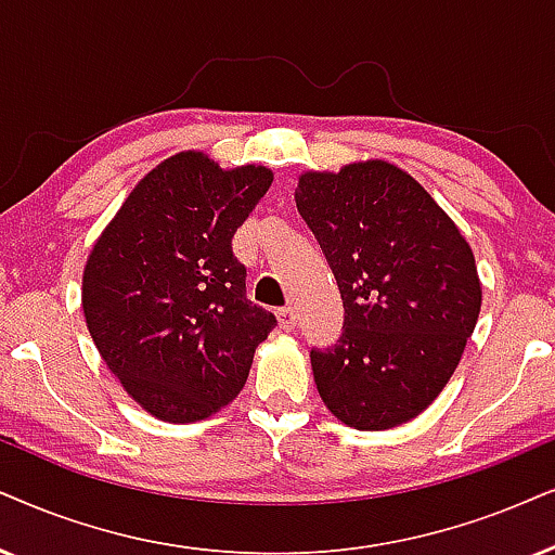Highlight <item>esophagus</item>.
Listing matches in <instances>:
<instances>
[{"mask_svg":"<svg viewBox=\"0 0 555 555\" xmlns=\"http://www.w3.org/2000/svg\"><path fill=\"white\" fill-rule=\"evenodd\" d=\"M276 318H279V327L286 330V333L297 327V312H294L292 307H282V310L276 312Z\"/></svg>","mask_w":555,"mask_h":555,"instance_id":"1","label":"esophagus"}]
</instances>
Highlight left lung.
I'll list each match as a JSON object with an SVG mask.
<instances>
[{
  "label": "left lung",
  "instance_id": "1",
  "mask_svg": "<svg viewBox=\"0 0 555 555\" xmlns=\"http://www.w3.org/2000/svg\"><path fill=\"white\" fill-rule=\"evenodd\" d=\"M294 199L346 310L338 343L310 353L322 402L356 430L410 423L451 382L479 320L472 245L420 181L382 158L305 171Z\"/></svg>",
  "mask_w": 555,
  "mask_h": 555
}]
</instances>
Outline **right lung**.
I'll use <instances>...</instances> for the list:
<instances>
[{
	"instance_id": "right-lung-1",
	"label": "right lung",
	"mask_w": 555,
	"mask_h": 555,
	"mask_svg": "<svg viewBox=\"0 0 555 555\" xmlns=\"http://www.w3.org/2000/svg\"><path fill=\"white\" fill-rule=\"evenodd\" d=\"M258 164L181 151L151 168L91 245L81 307L122 389L164 423H196L241 395L276 318L245 299L235 230L269 192Z\"/></svg>"
}]
</instances>
